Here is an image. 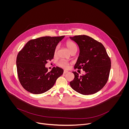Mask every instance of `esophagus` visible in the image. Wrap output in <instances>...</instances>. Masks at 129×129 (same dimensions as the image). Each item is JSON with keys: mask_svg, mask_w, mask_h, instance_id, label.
Masks as SVG:
<instances>
[{"mask_svg": "<svg viewBox=\"0 0 129 129\" xmlns=\"http://www.w3.org/2000/svg\"><path fill=\"white\" fill-rule=\"evenodd\" d=\"M68 73V71H65V70H64V71H63V74H67V73Z\"/></svg>", "mask_w": 129, "mask_h": 129, "instance_id": "34e87169", "label": "esophagus"}]
</instances>
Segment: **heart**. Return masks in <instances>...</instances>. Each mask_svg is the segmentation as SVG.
<instances>
[{
	"label": "heart",
	"mask_w": 129,
	"mask_h": 129,
	"mask_svg": "<svg viewBox=\"0 0 129 129\" xmlns=\"http://www.w3.org/2000/svg\"><path fill=\"white\" fill-rule=\"evenodd\" d=\"M66 45L71 53L74 50H77V46H76V44L74 43V42H73L72 41H70V40L67 41L66 43ZM58 46H57L55 47V54L56 53V52L58 50ZM58 65L60 67H61L62 68L68 69L69 67L70 63L68 61H66L63 60H61L58 62Z\"/></svg>",
	"instance_id": "heart-1"
}]
</instances>
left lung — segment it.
<instances>
[{
    "instance_id": "1",
    "label": "left lung",
    "mask_w": 129,
    "mask_h": 129,
    "mask_svg": "<svg viewBox=\"0 0 129 129\" xmlns=\"http://www.w3.org/2000/svg\"><path fill=\"white\" fill-rule=\"evenodd\" d=\"M70 38L78 46L79 54L74 69H82L85 74L79 76L73 72L74 78L71 87L83 95L93 94L100 90L107 83L111 69V60L104 46L86 35Z\"/></svg>"
}]
</instances>
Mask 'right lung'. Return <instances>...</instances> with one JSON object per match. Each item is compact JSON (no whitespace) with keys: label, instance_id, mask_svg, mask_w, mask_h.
<instances>
[{"label":"right lung","instance_id":"1","mask_svg":"<svg viewBox=\"0 0 129 129\" xmlns=\"http://www.w3.org/2000/svg\"><path fill=\"white\" fill-rule=\"evenodd\" d=\"M64 36L40 37L28 41L19 52L16 66L19 81L23 87L33 94L50 90L63 70L56 67L51 72L45 67L54 58L58 43Z\"/></svg>","mask_w":129,"mask_h":129}]
</instances>
